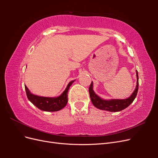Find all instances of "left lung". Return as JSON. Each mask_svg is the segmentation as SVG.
<instances>
[{
  "mask_svg": "<svg viewBox=\"0 0 158 158\" xmlns=\"http://www.w3.org/2000/svg\"><path fill=\"white\" fill-rule=\"evenodd\" d=\"M136 78L137 84L135 91H134V92L130 97L125 99H113L106 100L102 99L101 98H99L98 95L95 94L93 89V82H92L89 88V93L91 101H92L93 105L95 107H97L99 109L105 110V111H108L111 112H117L122 111V110L125 109V108L130 106V105L133 102L134 100H135V98L136 97L138 90V75L137 70Z\"/></svg>",
  "mask_w": 158,
  "mask_h": 158,
  "instance_id": "left-lung-1",
  "label": "left lung"
}]
</instances>
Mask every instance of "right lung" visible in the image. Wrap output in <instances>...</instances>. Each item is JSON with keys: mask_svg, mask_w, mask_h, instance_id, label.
Segmentation results:
<instances>
[{"mask_svg": "<svg viewBox=\"0 0 158 158\" xmlns=\"http://www.w3.org/2000/svg\"><path fill=\"white\" fill-rule=\"evenodd\" d=\"M74 80L71 81L67 85L64 92L59 96L56 98L41 97L32 94L27 86L25 85L27 97L35 107L44 111H57L64 108L68 102V92L70 85Z\"/></svg>", "mask_w": 158, "mask_h": 158, "instance_id": "obj_1", "label": "right lung"}]
</instances>
